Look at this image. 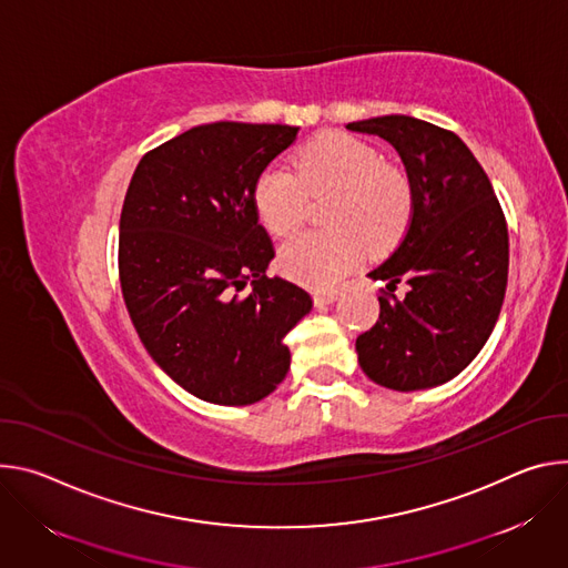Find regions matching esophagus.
Listing matches in <instances>:
<instances>
[{
	"instance_id": "34e87169",
	"label": "esophagus",
	"mask_w": 568,
	"mask_h": 568,
	"mask_svg": "<svg viewBox=\"0 0 568 568\" xmlns=\"http://www.w3.org/2000/svg\"><path fill=\"white\" fill-rule=\"evenodd\" d=\"M338 295H341V291H338V288H329V291H313V302H316L318 306H323V304H332V302H336V300H338Z\"/></svg>"
}]
</instances>
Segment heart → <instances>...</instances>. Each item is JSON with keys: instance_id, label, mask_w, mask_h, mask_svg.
I'll list each match as a JSON object with an SVG mask.
<instances>
[{"instance_id": "heart-1", "label": "heart", "mask_w": 568, "mask_h": 568, "mask_svg": "<svg viewBox=\"0 0 568 568\" xmlns=\"http://www.w3.org/2000/svg\"><path fill=\"white\" fill-rule=\"evenodd\" d=\"M252 196L260 221L275 236L300 230L308 199L334 196L325 214L329 232L300 234L280 247L282 273L313 288L336 284L367 250H390L413 216L408 178L386 164L379 149L345 133L308 142L295 171L266 166Z\"/></svg>"}]
</instances>
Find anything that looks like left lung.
Listing matches in <instances>:
<instances>
[{"label":"left lung","mask_w":568,"mask_h":568,"mask_svg":"<svg viewBox=\"0 0 568 568\" xmlns=\"http://www.w3.org/2000/svg\"><path fill=\"white\" fill-rule=\"evenodd\" d=\"M399 153L413 216L393 255L369 273L388 282L379 321L356 338L374 384L410 393L460 374L489 338L508 286L510 243L491 182L467 144L428 121L386 114L347 123ZM404 278L407 297L392 291Z\"/></svg>","instance_id":"left-lung-1"}]
</instances>
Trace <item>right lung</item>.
<instances>
[{
  "mask_svg": "<svg viewBox=\"0 0 568 568\" xmlns=\"http://www.w3.org/2000/svg\"><path fill=\"white\" fill-rule=\"evenodd\" d=\"M295 125L216 121L149 151L119 221V282L151 358L194 397L245 406L284 379L304 288L268 277L273 241L255 210L260 173ZM251 291H240L247 284Z\"/></svg>",
  "mask_w": 568,
  "mask_h": 568,
  "instance_id": "obj_1",
  "label": "right lung"
}]
</instances>
